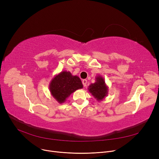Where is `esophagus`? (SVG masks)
Returning <instances> with one entry per match:
<instances>
[{
  "mask_svg": "<svg viewBox=\"0 0 159 159\" xmlns=\"http://www.w3.org/2000/svg\"><path fill=\"white\" fill-rule=\"evenodd\" d=\"M82 84H83V86H84V87H86V84H87V80H86V79L82 80Z\"/></svg>",
  "mask_w": 159,
  "mask_h": 159,
  "instance_id": "obj_1",
  "label": "esophagus"
}]
</instances>
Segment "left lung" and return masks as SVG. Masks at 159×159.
Wrapping results in <instances>:
<instances>
[{
  "label": "left lung",
  "mask_w": 159,
  "mask_h": 159,
  "mask_svg": "<svg viewBox=\"0 0 159 159\" xmlns=\"http://www.w3.org/2000/svg\"><path fill=\"white\" fill-rule=\"evenodd\" d=\"M88 90L98 102L102 101L108 93V87L104 78L101 75L95 77V82L88 86Z\"/></svg>",
  "instance_id": "8db88e82"
}]
</instances>
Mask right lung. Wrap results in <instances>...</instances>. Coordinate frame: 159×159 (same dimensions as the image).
<instances>
[{"instance_id": "1", "label": "right lung", "mask_w": 159, "mask_h": 159, "mask_svg": "<svg viewBox=\"0 0 159 159\" xmlns=\"http://www.w3.org/2000/svg\"><path fill=\"white\" fill-rule=\"evenodd\" d=\"M82 88L83 85L80 78L66 71L56 75L49 85L50 93L60 104L64 102L74 91Z\"/></svg>"}]
</instances>
